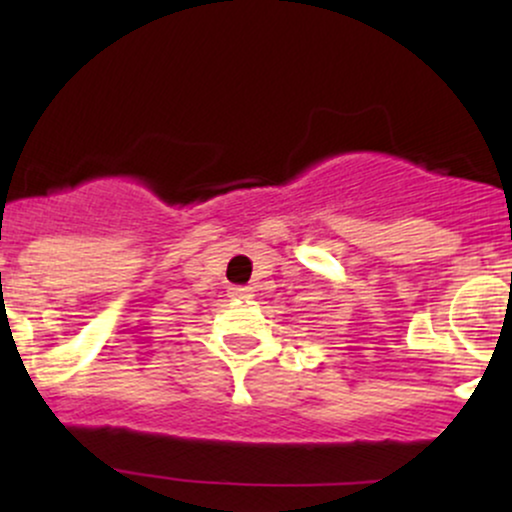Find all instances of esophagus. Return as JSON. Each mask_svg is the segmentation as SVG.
Returning a JSON list of instances; mask_svg holds the SVG:
<instances>
[{
	"label": "esophagus",
	"instance_id": "34e87169",
	"mask_svg": "<svg viewBox=\"0 0 512 512\" xmlns=\"http://www.w3.org/2000/svg\"><path fill=\"white\" fill-rule=\"evenodd\" d=\"M228 293H231V298H240V301H248V298L255 296L250 286H231Z\"/></svg>",
	"mask_w": 512,
	"mask_h": 512
}]
</instances>
